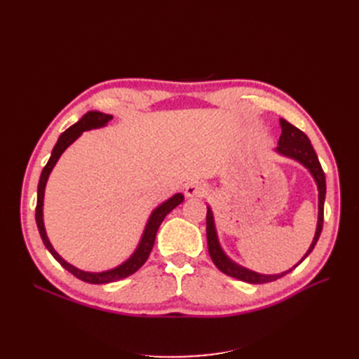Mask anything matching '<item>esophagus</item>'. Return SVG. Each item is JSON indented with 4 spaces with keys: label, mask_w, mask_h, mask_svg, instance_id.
<instances>
[{
    "label": "esophagus",
    "mask_w": 359,
    "mask_h": 359,
    "mask_svg": "<svg viewBox=\"0 0 359 359\" xmlns=\"http://www.w3.org/2000/svg\"><path fill=\"white\" fill-rule=\"evenodd\" d=\"M186 196L187 198H202L206 194V186L199 181H190L186 184Z\"/></svg>",
    "instance_id": "1"
}]
</instances>
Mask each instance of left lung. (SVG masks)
I'll list each match as a JSON object with an SVG mask.
<instances>
[{
  "label": "left lung",
  "mask_w": 359,
  "mask_h": 359,
  "mask_svg": "<svg viewBox=\"0 0 359 359\" xmlns=\"http://www.w3.org/2000/svg\"><path fill=\"white\" fill-rule=\"evenodd\" d=\"M280 127H281V135L278 139V147L276 148V153L301 163V165L310 172V175L313 177L314 182H316L318 191H319V194H318V199H319L318 210L319 211H318L316 232H314V238L307 250V253L301 257L299 262L297 265H293L290 269L283 271V273H280V274H260V273H256V271H252L245 266H241L240 264H236L235 260H232L229 256H227L223 250L220 240H219V233H217L212 208L210 205H206V240H208V252H210L212 262L226 276L243 280V281H245V283H250V285L269 283V281L281 278L287 273H290L292 269H295L302 262V260L313 252L314 245H316V243L319 240L320 232H322V226H323V203H325V194H327V182H325V173L322 170L319 158L316 156V151L313 149V145L310 144V139L306 136V133H302L299 128L287 123L286 119L280 118Z\"/></svg>",
  "instance_id": "obj_1"
}]
</instances>
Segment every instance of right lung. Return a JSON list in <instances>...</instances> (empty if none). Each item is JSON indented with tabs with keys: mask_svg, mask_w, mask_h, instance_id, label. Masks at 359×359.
<instances>
[{
	"mask_svg": "<svg viewBox=\"0 0 359 359\" xmlns=\"http://www.w3.org/2000/svg\"><path fill=\"white\" fill-rule=\"evenodd\" d=\"M114 116L107 115L99 111H90L86 112L78 123H74L72 127H69L66 132H64L60 137L58 142L55 144L52 149V154L49 161L46 163V166L43 168L41 175H40V181H39V187H37V206H36V222H37V227L40 236L43 240V244L46 245V248L49 250V253L55 257L58 262L61 264L62 268H66L69 273H72L74 277H78L82 281H86V283L91 285H103V283H112V281L126 278L128 276L135 274L136 271L142 266L147 259L153 250L154 241H156V235L158 227L161 224V222L165 220V217L184 201V194L182 193H175L173 196H170L168 201H165L163 203H160L157 208L153 210L151 212L149 219L145 224V229L142 232V236H140L139 244L135 248V252L130 255L128 259H126L123 264L116 265L115 268L106 269V271H99V273H93V271H83L76 268L74 265L69 264L67 260H64L57 252L53 245L50 244L46 229H45V220H43V201H45V189H46V182L49 180V175L52 169L55 168L57 161L60 160L61 154L66 151L76 139H78L83 132H88V130H94V128H102L104 126H107V123L112 121Z\"/></svg>",
	"mask_w": 359,
	"mask_h": 359,
	"instance_id": "right-lung-1",
	"label": "right lung"
}]
</instances>
